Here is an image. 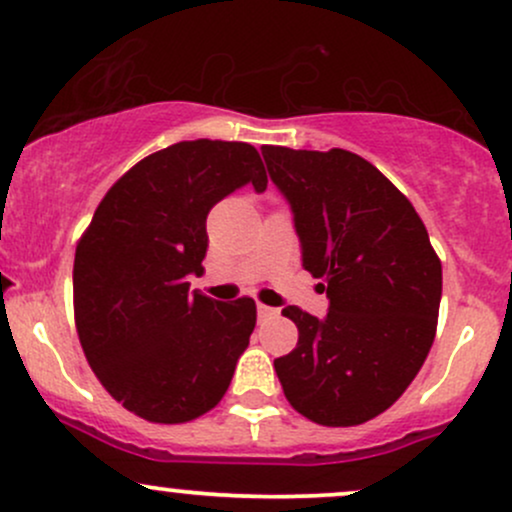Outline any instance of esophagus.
Masks as SVG:
<instances>
[{"mask_svg":"<svg viewBox=\"0 0 512 512\" xmlns=\"http://www.w3.org/2000/svg\"><path fill=\"white\" fill-rule=\"evenodd\" d=\"M256 311H258V321H266V318H275L280 314L275 306H266V304H258Z\"/></svg>","mask_w":512,"mask_h":512,"instance_id":"obj_1","label":"esophagus"}]
</instances>
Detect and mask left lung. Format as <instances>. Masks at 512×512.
<instances>
[{"mask_svg":"<svg viewBox=\"0 0 512 512\" xmlns=\"http://www.w3.org/2000/svg\"><path fill=\"white\" fill-rule=\"evenodd\" d=\"M261 153L292 206L304 268L330 299L323 321L282 309L299 340L275 374L311 422L364 424L405 393L434 345L441 258L410 198L369 160L342 148Z\"/></svg>","mask_w":512,"mask_h":512,"instance_id":"left-lung-1","label":"left lung"}]
</instances>
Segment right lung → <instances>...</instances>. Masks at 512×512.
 Returning <instances> with one entry per match:
<instances>
[{
  "instance_id": "right-lung-1",
  "label": "right lung",
  "mask_w": 512,
  "mask_h": 512,
  "mask_svg": "<svg viewBox=\"0 0 512 512\" xmlns=\"http://www.w3.org/2000/svg\"><path fill=\"white\" fill-rule=\"evenodd\" d=\"M266 167L242 141L174 143L110 186L76 244L74 321L90 369L124 410L184 424L230 388L256 326V302L189 292L203 273L210 208Z\"/></svg>"
}]
</instances>
